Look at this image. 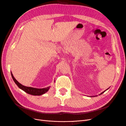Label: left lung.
I'll use <instances>...</instances> for the list:
<instances>
[{"label": "left lung", "mask_w": 126, "mask_h": 126, "mask_svg": "<svg viewBox=\"0 0 126 126\" xmlns=\"http://www.w3.org/2000/svg\"><path fill=\"white\" fill-rule=\"evenodd\" d=\"M109 88H108V89H109ZM108 89H106V90H108ZM106 91H104V92H102V93H101V94H100L99 95H101V94H103V93H104V92H105ZM91 97H92V96H91Z\"/></svg>", "instance_id": "8db88e82"}]
</instances>
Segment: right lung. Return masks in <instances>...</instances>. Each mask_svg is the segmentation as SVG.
<instances>
[{
    "mask_svg": "<svg viewBox=\"0 0 126 126\" xmlns=\"http://www.w3.org/2000/svg\"><path fill=\"white\" fill-rule=\"evenodd\" d=\"M11 75L12 77V78L13 79L14 81L16 84V85L19 88L23 90V91L26 92L28 94H29L32 95L34 96H40L41 95L44 94L45 93H46L48 91V90L50 88V86L47 87L46 88H32L30 87H27L22 85L20 83H19L15 79L12 73L11 72ZM55 82V81H54Z\"/></svg>",
    "mask_w": 126,
    "mask_h": 126,
    "instance_id": "1",
    "label": "right lung"
}]
</instances>
